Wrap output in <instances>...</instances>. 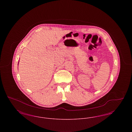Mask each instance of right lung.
Returning <instances> with one entry per match:
<instances>
[{"label":"right lung","mask_w":132,"mask_h":132,"mask_svg":"<svg viewBox=\"0 0 132 132\" xmlns=\"http://www.w3.org/2000/svg\"><path fill=\"white\" fill-rule=\"evenodd\" d=\"M19 62H18V63H19Z\"/></svg>","instance_id":"1"}]
</instances>
